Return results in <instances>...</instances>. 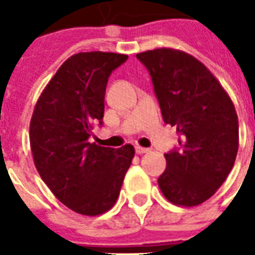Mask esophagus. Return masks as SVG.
I'll use <instances>...</instances> for the list:
<instances>
[{
  "label": "esophagus",
  "mask_w": 255,
  "mask_h": 255,
  "mask_svg": "<svg viewBox=\"0 0 255 255\" xmlns=\"http://www.w3.org/2000/svg\"><path fill=\"white\" fill-rule=\"evenodd\" d=\"M150 149H146V147H142V146H135V151H136V154H144V153H147Z\"/></svg>",
  "instance_id": "1"
}]
</instances>
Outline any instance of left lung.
Here are the masks:
<instances>
[{
	"instance_id": "left-lung-1",
	"label": "left lung",
	"mask_w": 255,
	"mask_h": 255,
	"mask_svg": "<svg viewBox=\"0 0 255 255\" xmlns=\"http://www.w3.org/2000/svg\"><path fill=\"white\" fill-rule=\"evenodd\" d=\"M136 57L151 75L164 122L180 135V147L165 154L158 187L173 205L198 206L214 195L235 164L239 123L234 102L188 53L160 47Z\"/></svg>"
}]
</instances>
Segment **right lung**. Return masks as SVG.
Returning <instances> with one entry per match:
<instances>
[{
  "label": "right lung",
  "mask_w": 255,
  "mask_h": 255,
  "mask_svg": "<svg viewBox=\"0 0 255 255\" xmlns=\"http://www.w3.org/2000/svg\"><path fill=\"white\" fill-rule=\"evenodd\" d=\"M127 54L86 52L64 61L36 101L30 146L42 180L60 202L84 216H98L116 203L135 149L90 143L102 122L108 78Z\"/></svg>",
  "instance_id": "right-lung-1"
}]
</instances>
